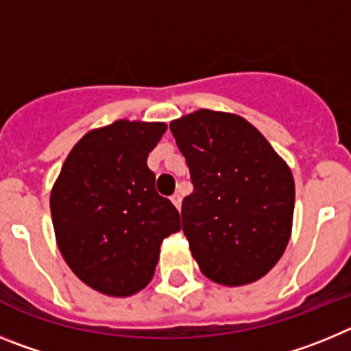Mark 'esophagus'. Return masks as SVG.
Returning <instances> with one entry per match:
<instances>
[{
	"mask_svg": "<svg viewBox=\"0 0 351 351\" xmlns=\"http://www.w3.org/2000/svg\"><path fill=\"white\" fill-rule=\"evenodd\" d=\"M170 200H172V204L176 207H178V209H181V195L179 193H173L172 197H170Z\"/></svg>",
	"mask_w": 351,
	"mask_h": 351,
	"instance_id": "34e87169",
	"label": "esophagus"
}]
</instances>
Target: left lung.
<instances>
[{
	"label": "left lung",
	"instance_id": "obj_1",
	"mask_svg": "<svg viewBox=\"0 0 351 351\" xmlns=\"http://www.w3.org/2000/svg\"><path fill=\"white\" fill-rule=\"evenodd\" d=\"M170 132L193 184L181 218L200 271L226 287L260 280L290 239V169L255 126L234 114L197 110L172 121Z\"/></svg>",
	"mask_w": 351,
	"mask_h": 351
}]
</instances>
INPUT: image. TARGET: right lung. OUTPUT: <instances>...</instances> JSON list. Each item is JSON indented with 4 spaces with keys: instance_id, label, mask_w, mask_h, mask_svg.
<instances>
[{
    "instance_id": "1",
    "label": "right lung",
    "mask_w": 351,
    "mask_h": 351,
    "mask_svg": "<svg viewBox=\"0 0 351 351\" xmlns=\"http://www.w3.org/2000/svg\"><path fill=\"white\" fill-rule=\"evenodd\" d=\"M163 123L116 121L71 149L51 193L61 255L86 285L128 297L153 280L163 239L181 230L179 210L154 188L149 153Z\"/></svg>"
}]
</instances>
